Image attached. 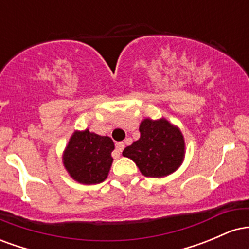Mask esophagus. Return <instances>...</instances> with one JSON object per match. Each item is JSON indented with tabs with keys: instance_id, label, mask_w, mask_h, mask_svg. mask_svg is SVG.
<instances>
[{
	"instance_id": "1",
	"label": "esophagus",
	"mask_w": 249,
	"mask_h": 249,
	"mask_svg": "<svg viewBox=\"0 0 249 249\" xmlns=\"http://www.w3.org/2000/svg\"><path fill=\"white\" fill-rule=\"evenodd\" d=\"M124 147H125V142H117V144H116V151L118 152V154H121L123 152Z\"/></svg>"
}]
</instances>
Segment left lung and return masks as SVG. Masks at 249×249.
<instances>
[{
    "mask_svg": "<svg viewBox=\"0 0 249 249\" xmlns=\"http://www.w3.org/2000/svg\"><path fill=\"white\" fill-rule=\"evenodd\" d=\"M141 138L125 147L123 156L131 158L145 177L161 178L181 165L185 156L184 137L166 119H144L139 126Z\"/></svg>",
    "mask_w": 249,
    "mask_h": 249,
    "instance_id": "1",
    "label": "left lung"
}]
</instances>
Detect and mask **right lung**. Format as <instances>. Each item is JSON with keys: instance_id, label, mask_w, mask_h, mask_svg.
Instances as JSON below:
<instances>
[{"instance_id": "right-lung-1", "label": "right lung", "mask_w": 249, "mask_h": 249, "mask_svg": "<svg viewBox=\"0 0 249 249\" xmlns=\"http://www.w3.org/2000/svg\"><path fill=\"white\" fill-rule=\"evenodd\" d=\"M115 144L110 137L98 136L89 130L75 132L64 151L63 162L76 181L85 185L99 184L107 179Z\"/></svg>"}]
</instances>
